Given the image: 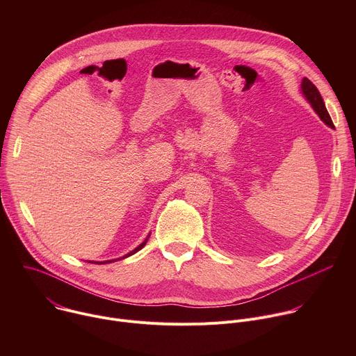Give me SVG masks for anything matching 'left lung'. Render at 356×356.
<instances>
[{"instance_id": "1", "label": "left lung", "mask_w": 356, "mask_h": 356, "mask_svg": "<svg viewBox=\"0 0 356 356\" xmlns=\"http://www.w3.org/2000/svg\"><path fill=\"white\" fill-rule=\"evenodd\" d=\"M301 94L304 95V98L307 99V103L312 106V108L316 111V114L320 117V120L330 128H335L331 121V117L325 108V104H324L320 91L307 77H304L301 81Z\"/></svg>"}]
</instances>
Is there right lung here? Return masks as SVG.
Here are the masks:
<instances>
[{"instance_id": "1", "label": "right lung", "mask_w": 356, "mask_h": 356, "mask_svg": "<svg viewBox=\"0 0 356 356\" xmlns=\"http://www.w3.org/2000/svg\"><path fill=\"white\" fill-rule=\"evenodd\" d=\"M149 236H150V234L146 236V239L140 243V245H138L134 250H131L129 253H127V255H124L122 258H118V259H111V261H104V262H95V261H88L90 264H95V265H104V264H111V262H115V261H121V259H125V258H128V257H131V255H134V253H136L138 250H140L145 245H146V242H147V239H149Z\"/></svg>"}]
</instances>
